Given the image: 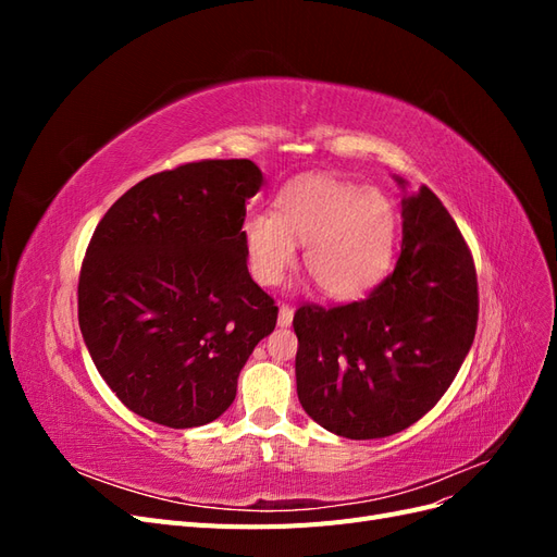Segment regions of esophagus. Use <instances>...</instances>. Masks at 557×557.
Returning a JSON list of instances; mask_svg holds the SVG:
<instances>
[{
    "label": "esophagus",
    "instance_id": "34e87169",
    "mask_svg": "<svg viewBox=\"0 0 557 557\" xmlns=\"http://www.w3.org/2000/svg\"><path fill=\"white\" fill-rule=\"evenodd\" d=\"M293 315H295L293 307H288V305H281V309H278V325H281V327H290V323H293Z\"/></svg>",
    "mask_w": 557,
    "mask_h": 557
}]
</instances>
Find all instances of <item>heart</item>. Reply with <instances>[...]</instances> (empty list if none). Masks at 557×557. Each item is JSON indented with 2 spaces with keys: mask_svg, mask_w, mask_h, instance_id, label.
<instances>
[{
  "mask_svg": "<svg viewBox=\"0 0 557 557\" xmlns=\"http://www.w3.org/2000/svg\"><path fill=\"white\" fill-rule=\"evenodd\" d=\"M397 213L381 190L332 176H301L283 185L276 213L244 223L252 278L276 285L305 244V267L330 297H358L385 276L395 256Z\"/></svg>",
  "mask_w": 557,
  "mask_h": 557,
  "instance_id": "heart-1",
  "label": "heart"
}]
</instances>
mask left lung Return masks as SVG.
<instances>
[{"label": "left lung", "mask_w": 557, "mask_h": 557, "mask_svg": "<svg viewBox=\"0 0 557 557\" xmlns=\"http://www.w3.org/2000/svg\"><path fill=\"white\" fill-rule=\"evenodd\" d=\"M476 323L474 258L442 199L420 185L401 197L393 272L364 299L295 311L301 407L346 440L407 430L450 387Z\"/></svg>", "instance_id": "left-lung-1"}]
</instances>
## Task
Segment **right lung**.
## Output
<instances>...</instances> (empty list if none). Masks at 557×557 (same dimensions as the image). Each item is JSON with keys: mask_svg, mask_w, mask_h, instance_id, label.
<instances>
[{"mask_svg": "<svg viewBox=\"0 0 557 557\" xmlns=\"http://www.w3.org/2000/svg\"><path fill=\"white\" fill-rule=\"evenodd\" d=\"M250 160H199L148 176L95 227L78 276L90 358L129 411L185 430L237 397L252 348L278 307L248 274Z\"/></svg>", "mask_w": 557, "mask_h": 557, "instance_id": "right-lung-1", "label": "right lung"}]
</instances>
